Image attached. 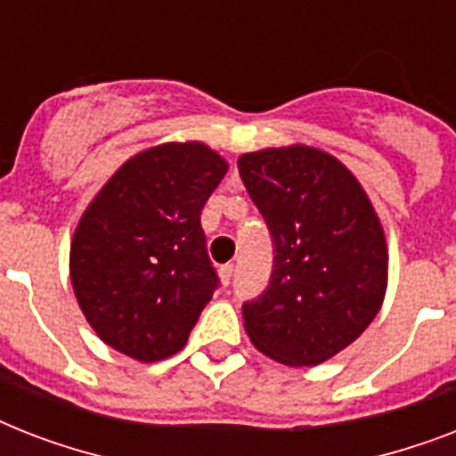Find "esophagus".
<instances>
[{"label": "esophagus", "instance_id": "34e87169", "mask_svg": "<svg viewBox=\"0 0 456 456\" xmlns=\"http://www.w3.org/2000/svg\"><path fill=\"white\" fill-rule=\"evenodd\" d=\"M232 272H234V265H222V267H220V281L224 286L229 284V279H232Z\"/></svg>", "mask_w": 456, "mask_h": 456}]
</instances>
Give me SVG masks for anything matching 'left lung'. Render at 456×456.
I'll return each instance as SVG.
<instances>
[{"label":"left lung","mask_w":456,"mask_h":456,"mask_svg":"<svg viewBox=\"0 0 456 456\" xmlns=\"http://www.w3.org/2000/svg\"><path fill=\"white\" fill-rule=\"evenodd\" d=\"M239 175L274 243L267 291L243 305L250 343L286 367L346 350L381 310L388 243L347 165L307 144L239 156Z\"/></svg>","instance_id":"left-lung-1"}]
</instances>
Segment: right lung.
Masks as SVG:
<instances>
[{"instance_id":"add662e5","label":"right lung","mask_w":456,"mask_h":456,"mask_svg":"<svg viewBox=\"0 0 456 456\" xmlns=\"http://www.w3.org/2000/svg\"><path fill=\"white\" fill-rule=\"evenodd\" d=\"M203 142H165L127 158L85 208L70 284L99 338L137 362L179 353L213 298L200 210L227 175Z\"/></svg>"}]
</instances>
